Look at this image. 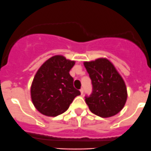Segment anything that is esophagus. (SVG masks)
<instances>
[{
    "instance_id": "1",
    "label": "esophagus",
    "mask_w": 151,
    "mask_h": 151,
    "mask_svg": "<svg viewBox=\"0 0 151 151\" xmlns=\"http://www.w3.org/2000/svg\"><path fill=\"white\" fill-rule=\"evenodd\" d=\"M80 93H81V94L83 95V92H84V90H83V88H82L80 89Z\"/></svg>"
}]
</instances>
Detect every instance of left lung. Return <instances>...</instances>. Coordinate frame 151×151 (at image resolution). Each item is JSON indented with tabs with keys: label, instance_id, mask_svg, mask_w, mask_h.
Returning a JSON list of instances; mask_svg holds the SVG:
<instances>
[{
	"label": "left lung",
	"instance_id": "obj_1",
	"mask_svg": "<svg viewBox=\"0 0 151 151\" xmlns=\"http://www.w3.org/2000/svg\"><path fill=\"white\" fill-rule=\"evenodd\" d=\"M83 64L93 86V92L85 99L90 111L102 118L117 114L124 108L128 97L122 76L107 58H98Z\"/></svg>",
	"mask_w": 151,
	"mask_h": 151
}]
</instances>
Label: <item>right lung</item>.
<instances>
[{"mask_svg": "<svg viewBox=\"0 0 151 151\" xmlns=\"http://www.w3.org/2000/svg\"><path fill=\"white\" fill-rule=\"evenodd\" d=\"M75 61L63 55H55L40 67L31 86V98L35 108L47 116L65 112L74 98L80 95L73 86L69 74Z\"/></svg>", "mask_w": 151, "mask_h": 151, "instance_id": "right-lung-1", "label": "right lung"}]
</instances>
